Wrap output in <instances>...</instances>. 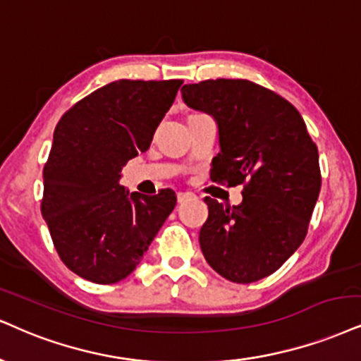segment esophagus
I'll return each mask as SVG.
<instances>
[{"instance_id":"34e87169","label":"esophagus","mask_w":361,"mask_h":361,"mask_svg":"<svg viewBox=\"0 0 361 361\" xmlns=\"http://www.w3.org/2000/svg\"><path fill=\"white\" fill-rule=\"evenodd\" d=\"M189 197H192V194H190V192H179V194H177V201H179V202H184L185 199H189Z\"/></svg>"}]
</instances>
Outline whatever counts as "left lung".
Here are the masks:
<instances>
[{
  "label": "left lung",
  "instance_id": "8db88e82",
  "mask_svg": "<svg viewBox=\"0 0 361 361\" xmlns=\"http://www.w3.org/2000/svg\"><path fill=\"white\" fill-rule=\"evenodd\" d=\"M180 92L185 105L217 123L211 179L246 184L239 206L204 199L202 255L222 278L255 283L303 243L322 188L318 149L295 106L249 80H206Z\"/></svg>",
  "mask_w": 361,
  "mask_h": 361
}]
</instances>
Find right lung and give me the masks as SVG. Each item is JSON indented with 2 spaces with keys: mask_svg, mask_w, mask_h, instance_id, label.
<instances>
[{
  "mask_svg": "<svg viewBox=\"0 0 361 361\" xmlns=\"http://www.w3.org/2000/svg\"><path fill=\"white\" fill-rule=\"evenodd\" d=\"M182 80H117L60 118L43 169L42 214L61 261L83 279L112 284L137 268L177 197L128 192L127 160L145 152Z\"/></svg>",
  "mask_w": 361,
  "mask_h": 361,
  "instance_id": "right-lung-1",
  "label": "right lung"
}]
</instances>
